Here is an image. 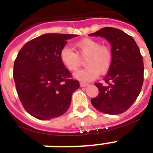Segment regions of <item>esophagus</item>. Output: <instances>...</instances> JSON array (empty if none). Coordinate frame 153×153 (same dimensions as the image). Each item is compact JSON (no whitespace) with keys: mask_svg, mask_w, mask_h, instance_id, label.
Wrapping results in <instances>:
<instances>
[{"mask_svg":"<svg viewBox=\"0 0 153 153\" xmlns=\"http://www.w3.org/2000/svg\"><path fill=\"white\" fill-rule=\"evenodd\" d=\"M89 86V83L83 82H80V86H81V87H86V86Z\"/></svg>","mask_w":153,"mask_h":153,"instance_id":"1","label":"esophagus"}]
</instances>
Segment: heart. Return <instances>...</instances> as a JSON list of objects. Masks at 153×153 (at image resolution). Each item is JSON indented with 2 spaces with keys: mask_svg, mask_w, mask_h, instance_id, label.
<instances>
[{
  "mask_svg": "<svg viewBox=\"0 0 153 153\" xmlns=\"http://www.w3.org/2000/svg\"><path fill=\"white\" fill-rule=\"evenodd\" d=\"M79 49V55L85 58L86 67L79 70L74 74L76 79L82 81H92L99 76L100 72L104 74L109 71L111 66L112 54L106 46L91 38L79 40L75 44ZM79 55L69 47H63L59 53L60 61L66 68L71 71H76L80 66L81 59Z\"/></svg>",
  "mask_w": 153,
  "mask_h": 153,
  "instance_id": "obj_1",
  "label": "heart"
}]
</instances>
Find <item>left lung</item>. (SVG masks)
<instances>
[{
    "label": "left lung",
    "mask_w": 153,
    "mask_h": 153,
    "mask_svg": "<svg viewBox=\"0 0 153 153\" xmlns=\"http://www.w3.org/2000/svg\"><path fill=\"white\" fill-rule=\"evenodd\" d=\"M89 36L104 37L112 47L111 66L104 79L105 84H94L100 93L91 99V104L104 114L124 113L140 94L144 82L140 49L133 37L114 27H103Z\"/></svg>",
    "instance_id": "obj_1"
}]
</instances>
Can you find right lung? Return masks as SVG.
Returning a JSON list of instances; mask_svg holds the SVG:
<instances>
[{
    "label": "right lung",
    "mask_w": 153,
    "mask_h": 153,
    "mask_svg": "<svg viewBox=\"0 0 153 153\" xmlns=\"http://www.w3.org/2000/svg\"><path fill=\"white\" fill-rule=\"evenodd\" d=\"M77 35L48 33L32 39L20 49L14 62L13 79L26 111L39 120L65 114L79 82L60 61L61 49Z\"/></svg>",
    "instance_id": "add662e5"
}]
</instances>
